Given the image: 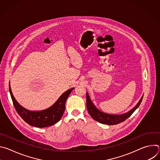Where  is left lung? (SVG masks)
Segmentation results:
<instances>
[{"label": "left lung", "instance_id": "left-lung-1", "mask_svg": "<svg viewBox=\"0 0 160 160\" xmlns=\"http://www.w3.org/2000/svg\"><path fill=\"white\" fill-rule=\"evenodd\" d=\"M87 98V108L88 110V112L89 115L91 116L94 120L96 121L102 123V124H107V125H117L120 123L123 122L125 120H127L128 118H129L132 114L135 111V109L138 108L139 105L141 104L143 97L141 98L139 102L132 109H131L128 112H126L125 114L121 115H109V114H106L104 112H102L98 110L93 104V103L91 101L88 94H86Z\"/></svg>", "mask_w": 160, "mask_h": 160}]
</instances>
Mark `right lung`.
<instances>
[{
	"label": "right lung",
	"mask_w": 160,
	"mask_h": 160,
	"mask_svg": "<svg viewBox=\"0 0 160 160\" xmlns=\"http://www.w3.org/2000/svg\"><path fill=\"white\" fill-rule=\"evenodd\" d=\"M74 88L68 90L50 108L45 110L32 111L22 108L16 101L12 95L9 85V92L14 106L18 115L25 122L31 126L43 128L51 126L58 122L64 112L65 102Z\"/></svg>",
	"instance_id": "add662e5"
}]
</instances>
